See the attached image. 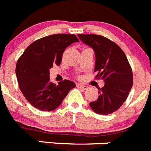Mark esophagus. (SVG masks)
Listing matches in <instances>:
<instances>
[{
  "label": "esophagus",
  "mask_w": 151,
  "mask_h": 151,
  "mask_svg": "<svg viewBox=\"0 0 151 151\" xmlns=\"http://www.w3.org/2000/svg\"><path fill=\"white\" fill-rule=\"evenodd\" d=\"M77 86L78 88H80V89H83V90H86V89H87L88 88H89L87 86H85V85L81 84V83H78Z\"/></svg>",
  "instance_id": "esophagus-1"
}]
</instances>
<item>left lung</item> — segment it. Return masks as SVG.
Returning a JSON list of instances; mask_svg holds the SVG:
<instances>
[{"instance_id": "obj_1", "label": "left lung", "mask_w": 151, "mask_h": 151, "mask_svg": "<svg viewBox=\"0 0 151 151\" xmlns=\"http://www.w3.org/2000/svg\"><path fill=\"white\" fill-rule=\"evenodd\" d=\"M78 37L93 49L96 78L105 83L99 88L98 99L89 106L98 114H111L123 105L132 88V70L126 54L116 43L103 36L78 34Z\"/></svg>"}]
</instances>
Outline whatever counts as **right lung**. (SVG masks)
Masks as SVG:
<instances>
[{
  "label": "right lung",
  "instance_id": "1",
  "mask_svg": "<svg viewBox=\"0 0 151 151\" xmlns=\"http://www.w3.org/2000/svg\"><path fill=\"white\" fill-rule=\"evenodd\" d=\"M74 34L47 36L31 43L17 60L16 76L19 87L27 101L40 111H50L59 106L70 89L76 87L72 81L55 84L50 81V69L60 65L65 49L78 42Z\"/></svg>",
  "mask_w": 151,
  "mask_h": 151
}]
</instances>
